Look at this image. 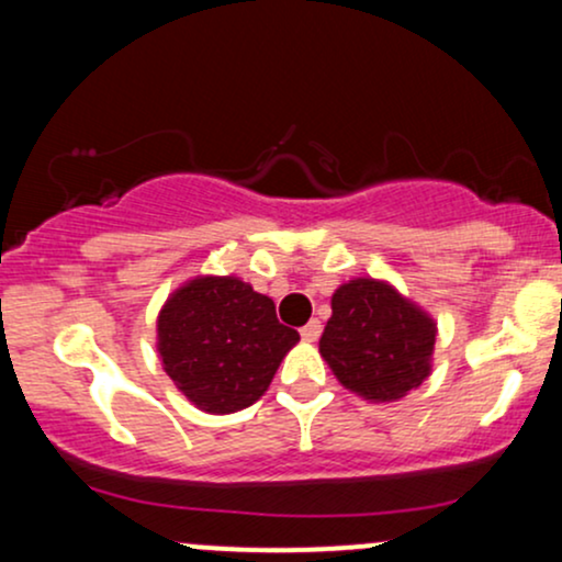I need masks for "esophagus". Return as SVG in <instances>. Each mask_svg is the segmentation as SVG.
<instances>
[{
    "instance_id": "34e87169",
    "label": "esophagus",
    "mask_w": 562,
    "mask_h": 562,
    "mask_svg": "<svg viewBox=\"0 0 562 562\" xmlns=\"http://www.w3.org/2000/svg\"><path fill=\"white\" fill-rule=\"evenodd\" d=\"M319 335H322V322L319 319H312L306 327H301V338L306 340V344H314Z\"/></svg>"
}]
</instances>
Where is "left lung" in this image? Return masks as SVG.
I'll use <instances>...</instances> for the list:
<instances>
[{"instance_id": "left-lung-1", "label": "left lung", "mask_w": 562, "mask_h": 562, "mask_svg": "<svg viewBox=\"0 0 562 562\" xmlns=\"http://www.w3.org/2000/svg\"><path fill=\"white\" fill-rule=\"evenodd\" d=\"M330 306L319 353L344 389L389 404L430 375L436 319L391 282L353 277L338 285Z\"/></svg>"}]
</instances>
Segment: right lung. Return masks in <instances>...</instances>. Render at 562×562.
<instances>
[{
  "label": "right lung",
  "mask_w": 562,
  "mask_h": 562,
  "mask_svg": "<svg viewBox=\"0 0 562 562\" xmlns=\"http://www.w3.org/2000/svg\"><path fill=\"white\" fill-rule=\"evenodd\" d=\"M299 344L274 301L235 274H198L166 299L156 346L166 375L209 415H232L267 393L277 367Z\"/></svg>",
  "instance_id": "obj_1"
}]
</instances>
